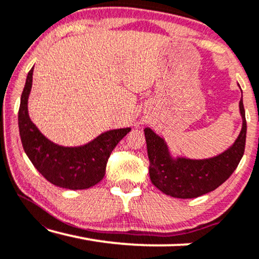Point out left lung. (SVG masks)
I'll return each mask as SVG.
<instances>
[{
    "label": "left lung",
    "instance_id": "left-lung-1",
    "mask_svg": "<svg viewBox=\"0 0 259 259\" xmlns=\"http://www.w3.org/2000/svg\"><path fill=\"white\" fill-rule=\"evenodd\" d=\"M239 113L242 130L235 143L222 153L206 159L175 155L164 138L146 127L144 132L152 184L162 193L180 199L197 198L221 186L238 166L245 148L246 120L243 95L239 101Z\"/></svg>",
    "mask_w": 259,
    "mask_h": 259
}]
</instances>
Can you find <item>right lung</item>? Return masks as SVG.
I'll return each mask as SVG.
<instances>
[{
    "mask_svg": "<svg viewBox=\"0 0 259 259\" xmlns=\"http://www.w3.org/2000/svg\"><path fill=\"white\" fill-rule=\"evenodd\" d=\"M34 67L27 75L19 109V130L23 150L34 167L53 185L68 190H86L104 178L108 158L131 131L109 130L81 146H61L40 132L28 113Z\"/></svg>",
    "mask_w": 259,
    "mask_h": 259,
    "instance_id": "1",
    "label": "right lung"
}]
</instances>
